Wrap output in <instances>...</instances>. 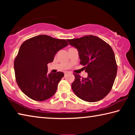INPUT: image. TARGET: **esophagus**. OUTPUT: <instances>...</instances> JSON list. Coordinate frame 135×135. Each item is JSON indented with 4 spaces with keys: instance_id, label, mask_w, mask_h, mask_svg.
<instances>
[{
    "instance_id": "obj_1",
    "label": "esophagus",
    "mask_w": 135,
    "mask_h": 135,
    "mask_svg": "<svg viewBox=\"0 0 135 135\" xmlns=\"http://www.w3.org/2000/svg\"><path fill=\"white\" fill-rule=\"evenodd\" d=\"M66 74H65V75H66Z\"/></svg>"
}]
</instances>
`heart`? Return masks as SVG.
Wrapping results in <instances>:
<instances>
[{
    "instance_id": "1",
    "label": "heart",
    "mask_w": 135,
    "mask_h": 135,
    "mask_svg": "<svg viewBox=\"0 0 135 135\" xmlns=\"http://www.w3.org/2000/svg\"><path fill=\"white\" fill-rule=\"evenodd\" d=\"M71 48H72V47H71ZM69 49H70V48H69Z\"/></svg>"
}]
</instances>
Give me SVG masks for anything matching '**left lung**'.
<instances>
[{
	"instance_id": "8db88e82",
	"label": "left lung",
	"mask_w": 135,
	"mask_h": 135,
	"mask_svg": "<svg viewBox=\"0 0 135 135\" xmlns=\"http://www.w3.org/2000/svg\"><path fill=\"white\" fill-rule=\"evenodd\" d=\"M67 40L78 49L80 64L88 74L87 78L74 74L72 89L75 94L88 102L101 100L111 90L117 76V65L112 48L92 35Z\"/></svg>"
}]
</instances>
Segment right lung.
Returning <instances> with one entry per match:
<instances>
[{
    "instance_id": "right-lung-1",
    "label": "right lung",
    "mask_w": 135,
    "mask_h": 135,
    "mask_svg": "<svg viewBox=\"0 0 135 135\" xmlns=\"http://www.w3.org/2000/svg\"><path fill=\"white\" fill-rule=\"evenodd\" d=\"M68 45L65 39L39 35L25 41L14 60L16 80L21 90L33 100L42 101L55 94L62 72L47 74V64Z\"/></svg>"
}]
</instances>
